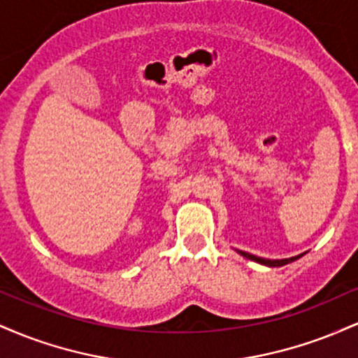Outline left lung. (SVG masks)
Listing matches in <instances>:
<instances>
[{"label":"left lung","mask_w":358,"mask_h":358,"mask_svg":"<svg viewBox=\"0 0 358 358\" xmlns=\"http://www.w3.org/2000/svg\"><path fill=\"white\" fill-rule=\"evenodd\" d=\"M236 250H237V252L241 254V256H244L245 259H250V261L259 262V264H262V266H268V268H281V266L289 264V262L296 261V259H299V257L303 256V254H298V256H294V257H287V259H264V257H257V256H254V254L244 252V250H239V249H236Z\"/></svg>","instance_id":"8db88e82"}]
</instances>
